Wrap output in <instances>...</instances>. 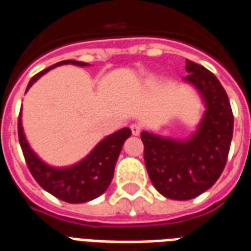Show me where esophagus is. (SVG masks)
I'll return each instance as SVG.
<instances>
[{
	"instance_id": "esophagus-1",
	"label": "esophagus",
	"mask_w": 251,
	"mask_h": 251,
	"mask_svg": "<svg viewBox=\"0 0 251 251\" xmlns=\"http://www.w3.org/2000/svg\"><path fill=\"white\" fill-rule=\"evenodd\" d=\"M131 133H133V136H140V133H141V126L138 125V124H133L130 125Z\"/></svg>"
}]
</instances>
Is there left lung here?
I'll return each mask as SVG.
<instances>
[{"instance_id": "obj_1", "label": "left lung", "mask_w": 251, "mask_h": 251, "mask_svg": "<svg viewBox=\"0 0 251 251\" xmlns=\"http://www.w3.org/2000/svg\"><path fill=\"white\" fill-rule=\"evenodd\" d=\"M185 71L183 80L194 86L205 109L196 130L187 138L141 133L149 179L174 200L194 199L215 184L226 165L234 127L228 97L215 75L191 60H185Z\"/></svg>"}]
</instances>
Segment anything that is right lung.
<instances>
[{
    "mask_svg": "<svg viewBox=\"0 0 251 251\" xmlns=\"http://www.w3.org/2000/svg\"><path fill=\"white\" fill-rule=\"evenodd\" d=\"M74 64L77 67H88V63L76 60H63L39 72L28 83L26 91L32 84L44 74L55 67ZM23 113L19 117V141L24 153L25 161L30 174L41 188L67 203H86L98 198L109 188L114 176L115 163L118 160L124 142L131 136L129 127H122L113 134L99 141L87 156L80 161L68 167H53L41 160L30 148L23 127Z\"/></svg>",
    "mask_w": 251,
    "mask_h": 251,
    "instance_id": "obj_1",
    "label": "right lung"
}]
</instances>
